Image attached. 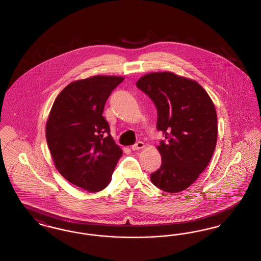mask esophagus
Returning a JSON list of instances; mask_svg holds the SVG:
<instances>
[{"mask_svg":"<svg viewBox=\"0 0 261 261\" xmlns=\"http://www.w3.org/2000/svg\"><path fill=\"white\" fill-rule=\"evenodd\" d=\"M145 148V144L143 142H138L135 145L132 146L133 150H138V149H142Z\"/></svg>","mask_w":261,"mask_h":261,"instance_id":"esophagus-1","label":"esophagus"}]
</instances>
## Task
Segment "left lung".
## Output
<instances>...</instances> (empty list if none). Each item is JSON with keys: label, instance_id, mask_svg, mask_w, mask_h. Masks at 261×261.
<instances>
[{"label": "left lung", "instance_id": "1", "mask_svg": "<svg viewBox=\"0 0 261 261\" xmlns=\"http://www.w3.org/2000/svg\"><path fill=\"white\" fill-rule=\"evenodd\" d=\"M136 85L153 100L156 127L166 139L156 147L162 166L150 174V181L164 192H182L199 178L214 152L218 133L214 103L196 80L171 71L145 74Z\"/></svg>", "mask_w": 261, "mask_h": 261}]
</instances>
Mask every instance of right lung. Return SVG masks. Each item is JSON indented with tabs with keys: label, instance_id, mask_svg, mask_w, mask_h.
I'll return each instance as SVG.
<instances>
[{
	"label": "right lung",
	"instance_id": "obj_1",
	"mask_svg": "<svg viewBox=\"0 0 261 261\" xmlns=\"http://www.w3.org/2000/svg\"><path fill=\"white\" fill-rule=\"evenodd\" d=\"M123 80L96 75L73 81L58 95L48 116L46 139L56 168L89 193L108 187L123 153L102 116L107 99Z\"/></svg>",
	"mask_w": 261,
	"mask_h": 261
}]
</instances>
